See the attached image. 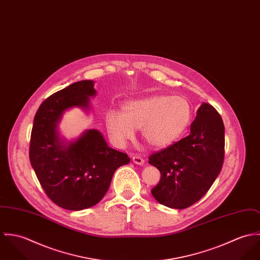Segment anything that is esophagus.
<instances>
[{"label":"esophagus","mask_w":260,"mask_h":260,"mask_svg":"<svg viewBox=\"0 0 260 260\" xmlns=\"http://www.w3.org/2000/svg\"><path fill=\"white\" fill-rule=\"evenodd\" d=\"M133 161L135 164H137V165H140V166H143L144 164V158L142 156H140V155H134L133 156Z\"/></svg>","instance_id":"esophagus-1"}]
</instances>
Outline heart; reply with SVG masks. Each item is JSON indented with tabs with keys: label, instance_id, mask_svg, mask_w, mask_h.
<instances>
[{
	"label": "heart",
	"instance_id": "1",
	"mask_svg": "<svg viewBox=\"0 0 260 260\" xmlns=\"http://www.w3.org/2000/svg\"><path fill=\"white\" fill-rule=\"evenodd\" d=\"M191 118V107L183 96L153 94L126 102L122 112L106 116L108 133L114 144L123 146L142 129V138L151 147L161 148L175 142Z\"/></svg>",
	"mask_w": 260,
	"mask_h": 260
}]
</instances>
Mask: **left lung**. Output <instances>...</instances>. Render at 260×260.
I'll list each match as a JSON object with an SVG mask.
<instances>
[{
	"label": "left lung",
	"mask_w": 260,
	"mask_h": 260,
	"mask_svg": "<svg viewBox=\"0 0 260 260\" xmlns=\"http://www.w3.org/2000/svg\"><path fill=\"white\" fill-rule=\"evenodd\" d=\"M224 144L221 116L211 105L202 104L189 136L149 155L148 162L160 172L152 197L176 209L199 202L222 169Z\"/></svg>",
	"instance_id": "obj_1"
}]
</instances>
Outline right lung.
<instances>
[{
  "label": "right lung",
  "instance_id": "obj_1",
  "mask_svg": "<svg viewBox=\"0 0 260 260\" xmlns=\"http://www.w3.org/2000/svg\"><path fill=\"white\" fill-rule=\"evenodd\" d=\"M94 94L92 81L77 82L46 99L34 118L30 165L49 199L69 210L96 204L107 193L116 169L129 162L127 154L111 148L96 129L85 132L74 143L60 141L57 126L62 113L73 107L87 110Z\"/></svg>",
  "mask_w": 260,
  "mask_h": 260
}]
</instances>
